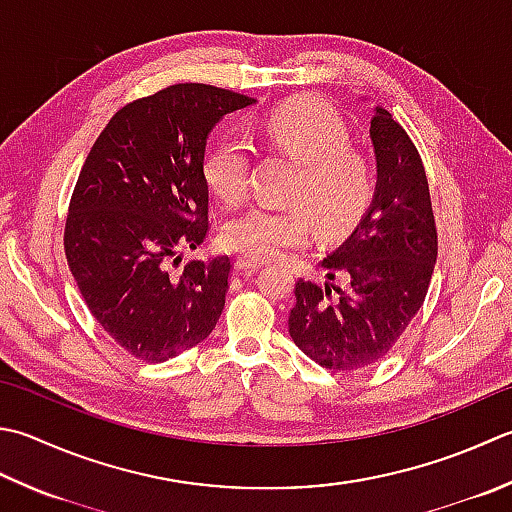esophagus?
<instances>
[{
	"instance_id": "obj_1",
	"label": "esophagus",
	"mask_w": 512,
	"mask_h": 512,
	"mask_svg": "<svg viewBox=\"0 0 512 512\" xmlns=\"http://www.w3.org/2000/svg\"><path fill=\"white\" fill-rule=\"evenodd\" d=\"M259 268H262V262H255V259H248V257H239L235 262L237 273H255Z\"/></svg>"
}]
</instances>
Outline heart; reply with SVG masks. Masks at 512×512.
I'll return each mask as SVG.
<instances>
[{
    "mask_svg": "<svg viewBox=\"0 0 512 512\" xmlns=\"http://www.w3.org/2000/svg\"><path fill=\"white\" fill-rule=\"evenodd\" d=\"M259 142L297 162L286 195L293 206H255L224 226L222 242L255 262L304 246L310 222L319 233H339L364 213L373 199V164L362 148L348 142L342 117L322 99H290L257 124ZM204 179L219 202L242 204L250 186L248 148L224 137L206 150Z\"/></svg>",
    "mask_w": 512,
    "mask_h": 512,
    "instance_id": "b5f03b06",
    "label": "heart"
}]
</instances>
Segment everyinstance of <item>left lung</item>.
<instances>
[{
    "label": "left lung",
    "instance_id": "1",
    "mask_svg": "<svg viewBox=\"0 0 512 512\" xmlns=\"http://www.w3.org/2000/svg\"><path fill=\"white\" fill-rule=\"evenodd\" d=\"M373 202L322 259L326 282L299 279L288 333L319 366L350 373L393 350L422 308L437 262V228L415 144L386 108L370 119Z\"/></svg>",
    "mask_w": 512,
    "mask_h": 512
}]
</instances>
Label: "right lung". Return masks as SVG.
<instances>
[{
	"instance_id": "1",
	"label": "right lung",
	"mask_w": 512,
	"mask_h": 512,
	"mask_svg": "<svg viewBox=\"0 0 512 512\" xmlns=\"http://www.w3.org/2000/svg\"><path fill=\"white\" fill-rule=\"evenodd\" d=\"M255 99L175 84L119 108L90 148L70 197L64 250L90 313L126 353L173 359L213 333L230 259L188 262L208 233L206 139Z\"/></svg>"
}]
</instances>
